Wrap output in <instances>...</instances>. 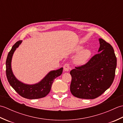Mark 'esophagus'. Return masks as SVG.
Here are the masks:
<instances>
[{
    "instance_id": "obj_1",
    "label": "esophagus",
    "mask_w": 123,
    "mask_h": 123,
    "mask_svg": "<svg viewBox=\"0 0 123 123\" xmlns=\"http://www.w3.org/2000/svg\"><path fill=\"white\" fill-rule=\"evenodd\" d=\"M63 69L65 71H69V70L70 69V64L69 63H66L64 65Z\"/></svg>"
}]
</instances>
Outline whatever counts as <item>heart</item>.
<instances>
[{
  "label": "heart",
  "mask_w": 123,
  "mask_h": 123,
  "mask_svg": "<svg viewBox=\"0 0 123 123\" xmlns=\"http://www.w3.org/2000/svg\"><path fill=\"white\" fill-rule=\"evenodd\" d=\"M83 47L81 46H78L75 49V51L78 52L82 49ZM91 52L89 49H83L81 51H80L79 53L77 54L75 58V62L77 64H85L88 61V60L89 59L91 56Z\"/></svg>",
  "instance_id": "obj_1"
}]
</instances>
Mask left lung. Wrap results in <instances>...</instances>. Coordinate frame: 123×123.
Returning a JSON list of instances; mask_svg holds the SVG:
<instances>
[{"label":"left lung","mask_w":123,"mask_h":123,"mask_svg":"<svg viewBox=\"0 0 123 123\" xmlns=\"http://www.w3.org/2000/svg\"><path fill=\"white\" fill-rule=\"evenodd\" d=\"M100 48L85 64L75 67L70 74V91L75 97L93 99L111 87L114 80L117 59L110 44L99 38Z\"/></svg>","instance_id":"left-lung-1"}]
</instances>
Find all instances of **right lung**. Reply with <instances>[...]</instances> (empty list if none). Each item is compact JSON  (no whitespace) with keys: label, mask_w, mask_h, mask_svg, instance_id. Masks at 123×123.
<instances>
[{"label":"right lung","mask_w":123,"mask_h":123,"mask_svg":"<svg viewBox=\"0 0 123 123\" xmlns=\"http://www.w3.org/2000/svg\"><path fill=\"white\" fill-rule=\"evenodd\" d=\"M22 41H17L12 46L6 59V76L9 84L12 88L23 97L29 99L43 98L49 92L54 80L60 76L63 71V68L49 72L44 79L35 85H26L18 80L15 78L12 70L11 62L13 53L22 43Z\"/></svg>","instance_id":"add662e5"}]
</instances>
